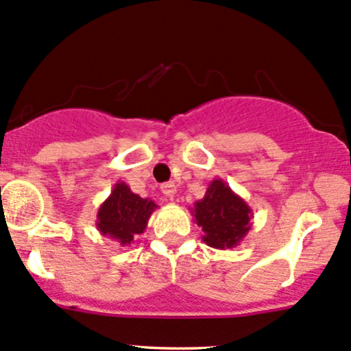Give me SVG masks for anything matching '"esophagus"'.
I'll return each instance as SVG.
<instances>
[{"mask_svg": "<svg viewBox=\"0 0 351 351\" xmlns=\"http://www.w3.org/2000/svg\"><path fill=\"white\" fill-rule=\"evenodd\" d=\"M161 193H163L165 197L173 198V197H175V193H176V185L173 182L165 183V185H161Z\"/></svg>", "mask_w": 351, "mask_h": 351, "instance_id": "34e87169", "label": "esophagus"}]
</instances>
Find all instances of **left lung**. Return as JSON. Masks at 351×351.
<instances>
[{
	"instance_id": "1",
	"label": "left lung",
	"mask_w": 351,
	"mask_h": 351,
	"mask_svg": "<svg viewBox=\"0 0 351 351\" xmlns=\"http://www.w3.org/2000/svg\"><path fill=\"white\" fill-rule=\"evenodd\" d=\"M195 223L204 230V241L213 249H234L249 234L252 208L223 180H212L202 200L191 208Z\"/></svg>"
}]
</instances>
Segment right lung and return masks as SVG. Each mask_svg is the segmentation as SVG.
Instances as JSON below:
<instances>
[{
  "label": "right lung",
  "instance_id": "1",
  "mask_svg": "<svg viewBox=\"0 0 351 351\" xmlns=\"http://www.w3.org/2000/svg\"><path fill=\"white\" fill-rule=\"evenodd\" d=\"M158 208L149 198H141L132 193L124 182H117L104 204L97 210L95 227L104 237L119 242L121 245H131L136 235L146 230L151 213Z\"/></svg>",
  "mask_w": 351,
  "mask_h": 351
}]
</instances>
